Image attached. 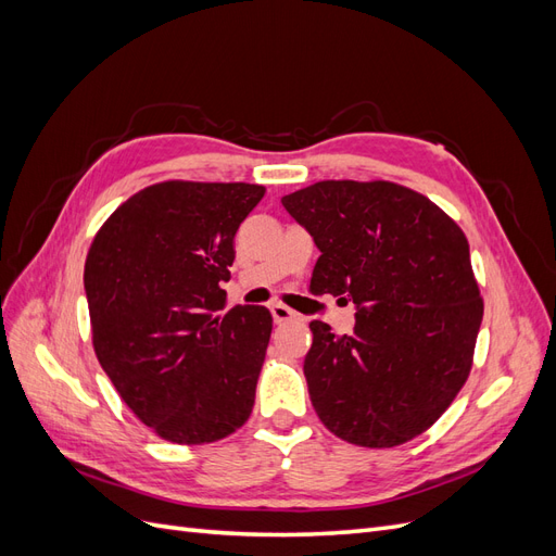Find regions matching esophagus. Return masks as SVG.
Instances as JSON below:
<instances>
[{"mask_svg":"<svg viewBox=\"0 0 556 556\" xmlns=\"http://www.w3.org/2000/svg\"><path fill=\"white\" fill-rule=\"evenodd\" d=\"M271 315H274V323L276 325H285V323H296V319H301V315L288 306L282 304H274L271 306Z\"/></svg>","mask_w":556,"mask_h":556,"instance_id":"1","label":"esophagus"}]
</instances>
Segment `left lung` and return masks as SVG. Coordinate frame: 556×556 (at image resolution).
<instances>
[{"instance_id":"left-lung-1","label":"left lung","mask_w":556,"mask_h":556,"mask_svg":"<svg viewBox=\"0 0 556 556\" xmlns=\"http://www.w3.org/2000/svg\"><path fill=\"white\" fill-rule=\"evenodd\" d=\"M319 257L311 292L355 304V331L313 319L304 376L339 439L394 447L427 431L473 366L482 299L459 225L390 180H319L282 197Z\"/></svg>"}]
</instances>
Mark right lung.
I'll list each match as a JSON object with an SVG mask.
<instances>
[{"label":"right lung","instance_id":"right-lung-1","mask_svg":"<svg viewBox=\"0 0 556 556\" xmlns=\"http://www.w3.org/2000/svg\"><path fill=\"white\" fill-rule=\"evenodd\" d=\"M262 185L164 180L97 231L86 296L97 359L160 439L220 441L245 425L271 339L264 306L223 313L233 237Z\"/></svg>","mask_w":556,"mask_h":556}]
</instances>
